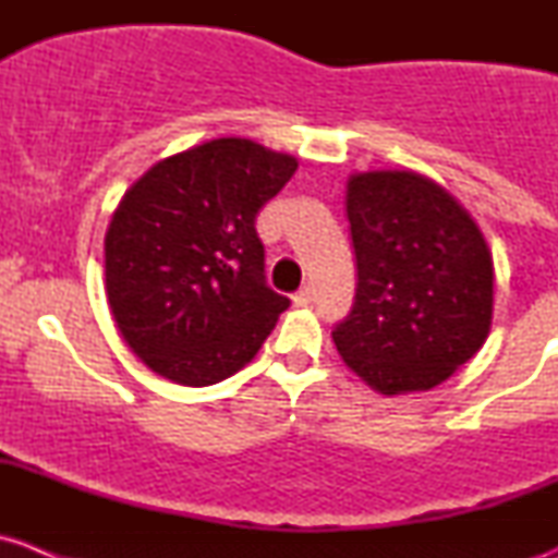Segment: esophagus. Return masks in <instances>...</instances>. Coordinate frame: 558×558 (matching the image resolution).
I'll use <instances>...</instances> for the list:
<instances>
[{"mask_svg": "<svg viewBox=\"0 0 558 558\" xmlns=\"http://www.w3.org/2000/svg\"><path fill=\"white\" fill-rule=\"evenodd\" d=\"M313 296H315V289L313 286H305V289H300L294 294V305L296 307H307L313 302Z\"/></svg>", "mask_w": 558, "mask_h": 558, "instance_id": "esophagus-1", "label": "esophagus"}]
</instances>
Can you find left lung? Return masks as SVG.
Listing matches in <instances>:
<instances>
[{
  "label": "left lung",
  "mask_w": 558,
  "mask_h": 558,
  "mask_svg": "<svg viewBox=\"0 0 558 558\" xmlns=\"http://www.w3.org/2000/svg\"><path fill=\"white\" fill-rule=\"evenodd\" d=\"M356 296L331 337L380 393L426 391L470 362L494 311V262L470 213L415 172H364L345 196Z\"/></svg>",
  "instance_id": "left-lung-1"
}]
</instances>
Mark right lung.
<instances>
[{"mask_svg": "<svg viewBox=\"0 0 558 558\" xmlns=\"http://www.w3.org/2000/svg\"><path fill=\"white\" fill-rule=\"evenodd\" d=\"M296 159L240 137L150 167L105 238V286L126 345L161 378L213 386L258 353L291 305L267 286L256 216Z\"/></svg>", "mask_w": 558, "mask_h": 558, "instance_id": "add662e5", "label": "right lung"}]
</instances>
